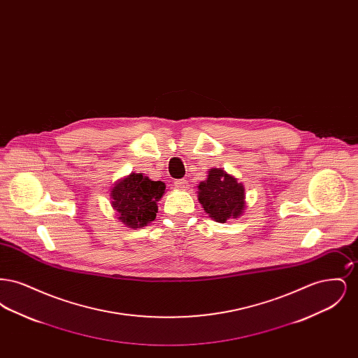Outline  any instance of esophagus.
<instances>
[{"mask_svg":"<svg viewBox=\"0 0 358 358\" xmlns=\"http://www.w3.org/2000/svg\"><path fill=\"white\" fill-rule=\"evenodd\" d=\"M174 185L181 190H185L189 187L187 180H177V181H174Z\"/></svg>","mask_w":358,"mask_h":358,"instance_id":"obj_1","label":"esophagus"}]
</instances>
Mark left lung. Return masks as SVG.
I'll use <instances>...</instances> for the list:
<instances>
[{
  "instance_id": "8db88e82",
  "label": "left lung",
  "mask_w": 358,
  "mask_h": 358,
  "mask_svg": "<svg viewBox=\"0 0 358 358\" xmlns=\"http://www.w3.org/2000/svg\"><path fill=\"white\" fill-rule=\"evenodd\" d=\"M197 199L215 222L238 219L245 210V187L232 174L220 168L208 171L206 180L199 184Z\"/></svg>"
}]
</instances>
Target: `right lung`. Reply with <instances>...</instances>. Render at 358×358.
I'll list each match as a JSON object with an SVG mask.
<instances>
[{
  "label": "right lung",
  "mask_w": 358,
  "mask_h": 358,
  "mask_svg": "<svg viewBox=\"0 0 358 358\" xmlns=\"http://www.w3.org/2000/svg\"><path fill=\"white\" fill-rule=\"evenodd\" d=\"M165 189L162 181H153L142 173H130L111 187V206L123 225L136 229L155 219Z\"/></svg>",
  "instance_id": "right-lung-1"
}]
</instances>
